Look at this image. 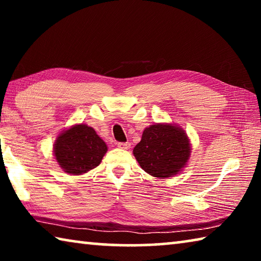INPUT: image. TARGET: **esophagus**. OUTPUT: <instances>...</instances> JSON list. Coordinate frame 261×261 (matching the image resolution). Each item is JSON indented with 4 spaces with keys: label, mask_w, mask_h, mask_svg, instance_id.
I'll use <instances>...</instances> for the list:
<instances>
[{
    "label": "esophagus",
    "mask_w": 261,
    "mask_h": 261,
    "mask_svg": "<svg viewBox=\"0 0 261 261\" xmlns=\"http://www.w3.org/2000/svg\"><path fill=\"white\" fill-rule=\"evenodd\" d=\"M116 145H117L118 148H122V149H127V148H130V146H131L130 143H117Z\"/></svg>",
    "instance_id": "34e87169"
}]
</instances>
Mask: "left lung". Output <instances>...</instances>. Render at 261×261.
Segmentation results:
<instances>
[{
	"instance_id": "8db88e82",
	"label": "left lung",
	"mask_w": 261,
	"mask_h": 261,
	"mask_svg": "<svg viewBox=\"0 0 261 261\" xmlns=\"http://www.w3.org/2000/svg\"><path fill=\"white\" fill-rule=\"evenodd\" d=\"M191 144L185 131L175 124H154L144 130L134 155L147 174L168 178L187 166Z\"/></svg>"
}]
</instances>
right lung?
<instances>
[{
    "label": "right lung",
    "instance_id": "obj_1",
    "mask_svg": "<svg viewBox=\"0 0 261 261\" xmlns=\"http://www.w3.org/2000/svg\"><path fill=\"white\" fill-rule=\"evenodd\" d=\"M107 145L93 127L76 124L62 131L54 144V155L65 173L82 175L100 165Z\"/></svg>",
    "mask_w": 261,
    "mask_h": 261
}]
</instances>
